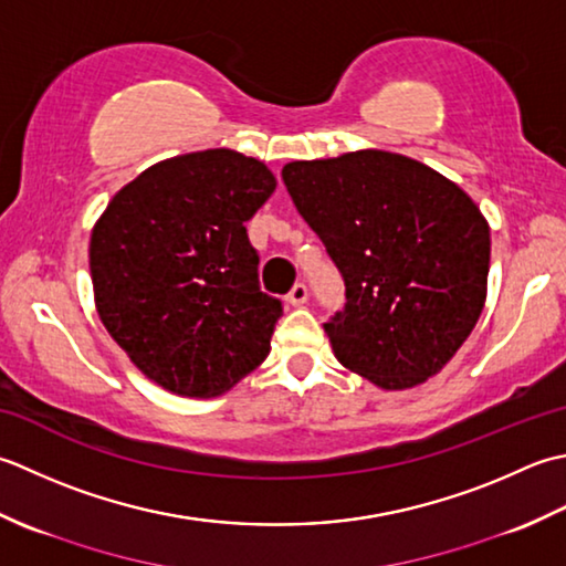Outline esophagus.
Here are the masks:
<instances>
[{"label": "esophagus", "mask_w": 566, "mask_h": 566, "mask_svg": "<svg viewBox=\"0 0 566 566\" xmlns=\"http://www.w3.org/2000/svg\"><path fill=\"white\" fill-rule=\"evenodd\" d=\"M285 300L291 305H295V307H300V305H305L307 303V285L305 283H295L293 287H291V293L285 295Z\"/></svg>", "instance_id": "1"}]
</instances>
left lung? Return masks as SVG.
I'll return each instance as SVG.
<instances>
[{
    "label": "left lung",
    "instance_id": "8db88e82",
    "mask_svg": "<svg viewBox=\"0 0 566 566\" xmlns=\"http://www.w3.org/2000/svg\"><path fill=\"white\" fill-rule=\"evenodd\" d=\"M283 182L344 279L347 303L325 322L339 364L386 390L442 371L486 303L491 232L474 200L376 148L293 160Z\"/></svg>",
    "mask_w": 566,
    "mask_h": 566
}]
</instances>
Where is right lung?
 I'll return each mask as SVG.
<instances>
[{
  "label": "right lung",
  "instance_id": "add662e5",
  "mask_svg": "<svg viewBox=\"0 0 566 566\" xmlns=\"http://www.w3.org/2000/svg\"><path fill=\"white\" fill-rule=\"evenodd\" d=\"M273 190L261 160L210 148L144 170L92 229L102 325L170 394L219 396L269 356L283 305L244 222Z\"/></svg>",
  "mask_w": 566,
  "mask_h": 566
}]
</instances>
